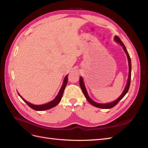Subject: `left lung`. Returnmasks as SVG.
<instances>
[{"label": "left lung", "instance_id": "left-lung-1", "mask_svg": "<svg viewBox=\"0 0 148 148\" xmlns=\"http://www.w3.org/2000/svg\"><path fill=\"white\" fill-rule=\"evenodd\" d=\"M114 39L115 41L119 43L121 46L123 47V50L125 51V52L126 53L127 56V59H128V65H129V74H128V80H127V83L126 86L125 88V89L123 92H122V95H120V96L118 98L117 100H115L114 102H112L110 103H107V104H100V103H97L95 101H93L89 96H88V94L86 91V88H85L84 86V84L83 82V79L82 78V77H80L79 78V85H80V87L82 88V90L84 94V95L85 96V97L86 98L87 101L90 103L91 105H92L93 106H95L96 107H98V108H101V109H110V108H112L114 106H115L118 104V102L122 99V98L125 96V95L127 93L130 86V81H131V71H132V64H131V59H130V57L129 56V53L127 50L126 47H125V45L123 44L122 41H121L120 39L117 36H115L114 37Z\"/></svg>", "mask_w": 148, "mask_h": 148}]
</instances>
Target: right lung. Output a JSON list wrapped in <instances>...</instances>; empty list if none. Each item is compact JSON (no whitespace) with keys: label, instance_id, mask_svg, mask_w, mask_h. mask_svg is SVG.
Listing matches in <instances>:
<instances>
[{"label":"right lung","instance_id":"right-lung-1","mask_svg":"<svg viewBox=\"0 0 148 148\" xmlns=\"http://www.w3.org/2000/svg\"><path fill=\"white\" fill-rule=\"evenodd\" d=\"M68 75H67L66 77H65L64 79V82H63V84H62V86L60 89V91L58 93V95H57V96L56 97V98L53 101H52L51 102H49L48 103H46L45 104H42V105H34L31 104V103L28 102L26 101L25 99H23V97L21 96V95H20L19 93L18 95L20 96V97L23 100V101L25 102V103L28 104V106L29 107H30L31 109H33L35 110H38V111H42V110H48L49 109H51L52 107L56 106L60 102L61 99H62V97L63 96V94L64 92V89L65 88V86H66V84L67 82H68Z\"/></svg>","mask_w":148,"mask_h":148}]
</instances>
